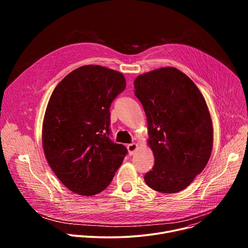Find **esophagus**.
Wrapping results in <instances>:
<instances>
[{"label":"esophagus","mask_w":248,"mask_h":248,"mask_svg":"<svg viewBox=\"0 0 248 248\" xmlns=\"http://www.w3.org/2000/svg\"><path fill=\"white\" fill-rule=\"evenodd\" d=\"M126 148H127V150H128L129 155H132V154L134 153V151L136 150V148H137V144H135V143H130V144H128V145L126 146Z\"/></svg>","instance_id":"34e87169"}]
</instances>
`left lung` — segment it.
I'll return each instance as SVG.
<instances>
[{
	"label": "left lung",
	"instance_id": "8db88e82",
	"mask_svg": "<svg viewBox=\"0 0 248 248\" xmlns=\"http://www.w3.org/2000/svg\"><path fill=\"white\" fill-rule=\"evenodd\" d=\"M133 85L147 117L148 143L155 158L144 181L162 193L182 191L204 170L213 147V125L205 99L175 67L141 75Z\"/></svg>",
	"mask_w": 248,
	"mask_h": 248
}]
</instances>
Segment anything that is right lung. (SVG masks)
<instances>
[{
	"label": "right lung",
	"mask_w": 248,
	"mask_h": 248,
	"mask_svg": "<svg viewBox=\"0 0 248 248\" xmlns=\"http://www.w3.org/2000/svg\"><path fill=\"white\" fill-rule=\"evenodd\" d=\"M125 85L121 73L88 64L68 74L50 97L42 129L45 157L75 193L103 191L127 154L110 138L111 104Z\"/></svg>",
	"instance_id": "obj_1"
}]
</instances>
